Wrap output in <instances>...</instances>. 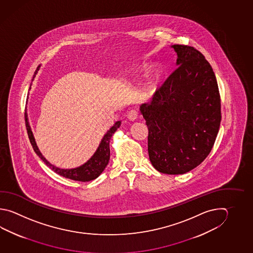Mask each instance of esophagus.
I'll return each instance as SVG.
<instances>
[{
  "mask_svg": "<svg viewBox=\"0 0 253 253\" xmlns=\"http://www.w3.org/2000/svg\"><path fill=\"white\" fill-rule=\"evenodd\" d=\"M137 116H138V113H137V111H135V110H131V111H129V113L127 114L128 119H129V121H131V122H134L135 120L137 119Z\"/></svg>",
  "mask_w": 253,
  "mask_h": 253,
  "instance_id": "obj_1",
  "label": "esophagus"
}]
</instances>
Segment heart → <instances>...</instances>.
<instances>
[{
  "label": "heart",
  "instance_id": "1",
  "mask_svg": "<svg viewBox=\"0 0 253 253\" xmlns=\"http://www.w3.org/2000/svg\"><path fill=\"white\" fill-rule=\"evenodd\" d=\"M158 69H155V70L153 71L152 75H151V77L149 78L148 83L146 84V86H145V91H146V93H150V92L154 89V87H155V84H156V81H157V79H158Z\"/></svg>",
  "mask_w": 253,
  "mask_h": 253
}]
</instances>
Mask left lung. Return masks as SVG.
Here are the masks:
<instances>
[{
    "label": "left lung",
    "instance_id": "left-lung-1",
    "mask_svg": "<svg viewBox=\"0 0 253 253\" xmlns=\"http://www.w3.org/2000/svg\"><path fill=\"white\" fill-rule=\"evenodd\" d=\"M177 69L140 113L148 128L149 160L158 172L183 174L205 160L221 122L216 79L204 55L173 44Z\"/></svg>",
    "mask_w": 253,
    "mask_h": 253
}]
</instances>
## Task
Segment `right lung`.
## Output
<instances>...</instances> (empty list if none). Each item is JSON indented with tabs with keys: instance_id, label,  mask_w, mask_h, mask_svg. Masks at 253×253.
Instances as JSON below:
<instances>
[{
	"instance_id": "obj_1",
	"label": "right lung",
	"mask_w": 253,
	"mask_h": 253,
	"mask_svg": "<svg viewBox=\"0 0 253 253\" xmlns=\"http://www.w3.org/2000/svg\"><path fill=\"white\" fill-rule=\"evenodd\" d=\"M40 67L41 65H39V67L37 68L36 72L34 73L32 81H34L36 75L38 74ZM31 85L32 84H30L29 89L31 88ZM25 121H26V127L28 129V135H29L30 143L32 145L35 152L37 153V155L39 156V158L43 160V163L49 168H51L53 172H56L59 175H62V176L71 179L73 181H89L95 180V178L99 176L103 171L105 170V167L108 165L110 159V139L122 124L121 121H118L107 130V132L104 135V137L102 138L100 144H99L97 149L95 150V152L94 153V155L86 163H84L80 167L72 168V169H62V168L52 165L51 163L46 160V158L43 157L42 153L40 152L37 142H36V139L34 138L33 132L31 130L30 125H29L27 111L25 112Z\"/></svg>"
}]
</instances>
